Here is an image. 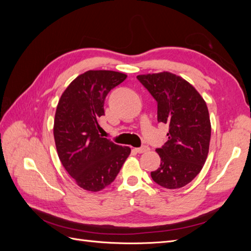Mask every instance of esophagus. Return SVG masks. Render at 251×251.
I'll list each match as a JSON object with an SVG mask.
<instances>
[{"instance_id":"1","label":"esophagus","mask_w":251,"mask_h":251,"mask_svg":"<svg viewBox=\"0 0 251 251\" xmlns=\"http://www.w3.org/2000/svg\"><path fill=\"white\" fill-rule=\"evenodd\" d=\"M135 150H136V152H138V153H145V152H148L149 150H150V149H149V147H147V146H143V147H141V148L135 149Z\"/></svg>"}]
</instances>
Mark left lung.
<instances>
[{
    "label": "left lung",
    "mask_w": 251,
    "mask_h": 251,
    "mask_svg": "<svg viewBox=\"0 0 251 251\" xmlns=\"http://www.w3.org/2000/svg\"><path fill=\"white\" fill-rule=\"evenodd\" d=\"M137 78L157 101V121L169 125L168 140L156 152L161 165L151 173L154 182L175 190L200 174L209 151V112L200 93L179 75L167 71Z\"/></svg>",
    "instance_id": "left-lung-1"
}]
</instances>
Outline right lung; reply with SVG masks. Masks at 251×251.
Returning <instances> with one entry per match:
<instances>
[{"label": "right lung", "mask_w": 251, "mask_h": 251, "mask_svg": "<svg viewBox=\"0 0 251 251\" xmlns=\"http://www.w3.org/2000/svg\"><path fill=\"white\" fill-rule=\"evenodd\" d=\"M126 77L115 71H86L73 79L58 102L54 121L58 156L86 191L98 192L110 185L130 154L129 147L117 146L99 134L106 95Z\"/></svg>", "instance_id": "right-lung-1"}]
</instances>
